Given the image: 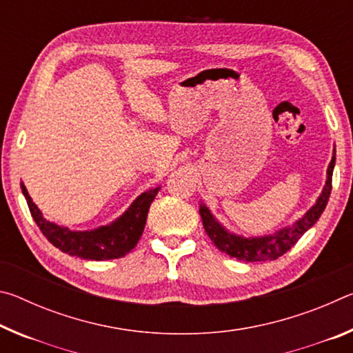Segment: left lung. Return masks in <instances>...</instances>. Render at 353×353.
Returning <instances> with one entry per match:
<instances>
[{"instance_id": "1", "label": "left lung", "mask_w": 353, "mask_h": 353, "mask_svg": "<svg viewBox=\"0 0 353 353\" xmlns=\"http://www.w3.org/2000/svg\"><path fill=\"white\" fill-rule=\"evenodd\" d=\"M334 154L336 152L333 151L332 162L328 163L327 168V181L324 185V190H322L316 204L310 208L301 219H297L294 224L283 227V229L277 230L276 234L272 235L244 238L240 235L230 234L229 230L224 229V225H221L218 221L214 219L212 212L208 210V207L201 204L199 213L202 218V224H204L207 235L210 236L214 246H216L221 252L234 256L236 260L248 263L276 260L279 256L288 252V250L299 241V238L305 234L310 227L314 225L322 212L325 210V205L328 202V198H330L332 191V176L334 168V160H336Z\"/></svg>"}]
</instances>
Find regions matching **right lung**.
I'll use <instances>...</instances> for the list:
<instances>
[{
    "label": "right lung",
    "instance_id": "right-lung-1",
    "mask_svg": "<svg viewBox=\"0 0 353 353\" xmlns=\"http://www.w3.org/2000/svg\"><path fill=\"white\" fill-rule=\"evenodd\" d=\"M159 190L152 188L141 193L128 210L109 225H101L94 230H70L68 227L57 225L45 219L21 182V191L26 198L29 212L48 241L65 254L97 261L121 259L137 246L145 230L149 207Z\"/></svg>",
    "mask_w": 353,
    "mask_h": 353
}]
</instances>
